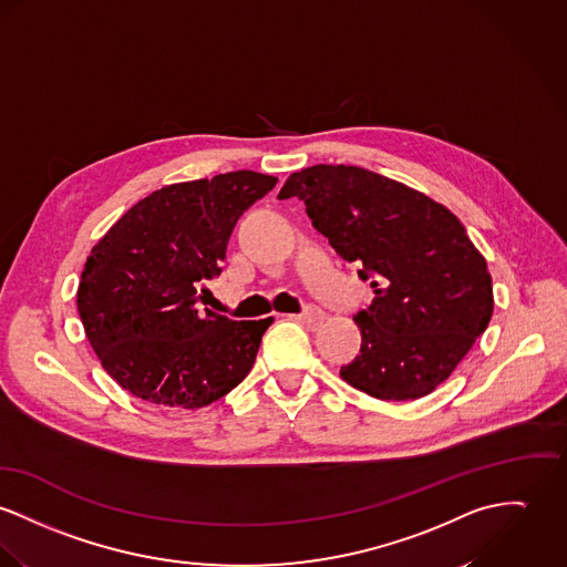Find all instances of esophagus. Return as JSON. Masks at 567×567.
<instances>
[{
  "label": "esophagus",
  "mask_w": 567,
  "mask_h": 567,
  "mask_svg": "<svg viewBox=\"0 0 567 567\" xmlns=\"http://www.w3.org/2000/svg\"><path fill=\"white\" fill-rule=\"evenodd\" d=\"M300 319H305L308 326L317 328V326L323 321V310L317 308V306H306L305 312L300 315Z\"/></svg>",
  "instance_id": "34e87169"
}]
</instances>
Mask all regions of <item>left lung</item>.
<instances>
[{"mask_svg": "<svg viewBox=\"0 0 567 567\" xmlns=\"http://www.w3.org/2000/svg\"><path fill=\"white\" fill-rule=\"evenodd\" d=\"M305 200L312 226L362 280L373 305L353 321L360 355L341 369L382 401L425 396L475 346L492 319L487 262L444 205L389 176L317 164L287 178L278 198Z\"/></svg>", "mask_w": 567, "mask_h": 567, "instance_id": "left-lung-1", "label": "left lung"}]
</instances>
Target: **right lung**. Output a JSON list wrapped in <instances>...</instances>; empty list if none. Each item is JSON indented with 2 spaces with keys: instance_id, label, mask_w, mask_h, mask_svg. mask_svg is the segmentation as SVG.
Returning <instances> with one entry per match:
<instances>
[{
  "instance_id": "add662e5",
  "label": "right lung",
  "mask_w": 567,
  "mask_h": 567,
  "mask_svg": "<svg viewBox=\"0 0 567 567\" xmlns=\"http://www.w3.org/2000/svg\"><path fill=\"white\" fill-rule=\"evenodd\" d=\"M276 183L237 171L166 185L94 244L78 310L101 367L125 391L194 410L250 373L274 317L233 321L200 310L198 289L221 271L237 219Z\"/></svg>"
}]
</instances>
